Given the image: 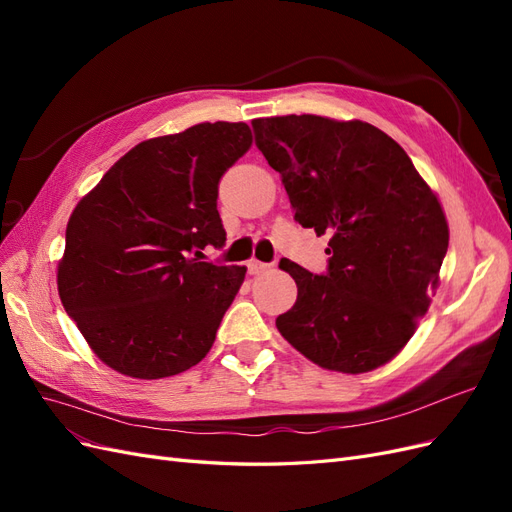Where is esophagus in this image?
<instances>
[{
	"label": "esophagus",
	"instance_id": "34e87169",
	"mask_svg": "<svg viewBox=\"0 0 512 512\" xmlns=\"http://www.w3.org/2000/svg\"><path fill=\"white\" fill-rule=\"evenodd\" d=\"M271 265H267V262H260V260H247V273L250 275H258V273H265Z\"/></svg>",
	"mask_w": 512,
	"mask_h": 512
}]
</instances>
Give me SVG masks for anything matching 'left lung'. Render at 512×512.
Listing matches in <instances>:
<instances>
[{
    "instance_id": "left-lung-1",
    "label": "left lung",
    "mask_w": 512,
    "mask_h": 512,
    "mask_svg": "<svg viewBox=\"0 0 512 512\" xmlns=\"http://www.w3.org/2000/svg\"><path fill=\"white\" fill-rule=\"evenodd\" d=\"M256 145L282 175L294 220L331 232L329 271L297 262V303L277 331L309 361L342 374L389 363L440 284L448 224L408 153L371 123L320 115L254 119Z\"/></svg>"
}]
</instances>
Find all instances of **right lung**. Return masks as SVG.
Masks as SVG:
<instances>
[{
	"instance_id": "right-lung-1",
	"label": "right lung",
	"mask_w": 512,
	"mask_h": 512,
	"mask_svg": "<svg viewBox=\"0 0 512 512\" xmlns=\"http://www.w3.org/2000/svg\"><path fill=\"white\" fill-rule=\"evenodd\" d=\"M250 147L243 121L149 138L74 207L59 299L89 348L119 374L168 378L211 350L247 269L194 256L224 245L218 185Z\"/></svg>"
}]
</instances>
